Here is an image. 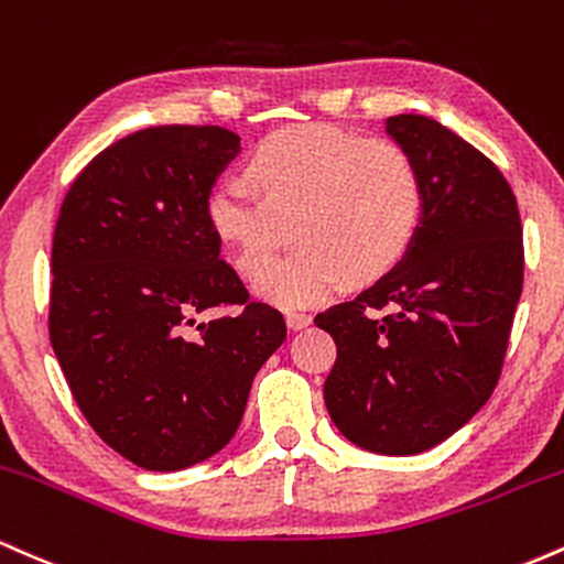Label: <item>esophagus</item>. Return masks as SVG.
<instances>
[{
  "mask_svg": "<svg viewBox=\"0 0 564 564\" xmlns=\"http://www.w3.org/2000/svg\"><path fill=\"white\" fill-rule=\"evenodd\" d=\"M284 322H288L290 330H303V327L312 325V314H301V312H288L284 314Z\"/></svg>",
  "mask_w": 564,
  "mask_h": 564,
  "instance_id": "1",
  "label": "esophagus"
}]
</instances>
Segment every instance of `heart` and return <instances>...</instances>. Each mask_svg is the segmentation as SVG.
I'll list each match as a JSON object with an SVG mask.
<instances>
[{"instance_id":"heart-1","label":"heart","mask_w":564,"mask_h":564,"mask_svg":"<svg viewBox=\"0 0 564 564\" xmlns=\"http://www.w3.org/2000/svg\"><path fill=\"white\" fill-rule=\"evenodd\" d=\"M248 183L226 178L205 215L234 269L258 274L283 226L300 248L267 267L258 295L284 308L314 306L344 282H372L408 256L423 215L419 164L389 138H359L330 124H299L252 151Z\"/></svg>"}]
</instances>
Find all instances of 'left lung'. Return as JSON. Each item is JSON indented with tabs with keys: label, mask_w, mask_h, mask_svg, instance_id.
I'll return each mask as SVG.
<instances>
[{
	"label": "left lung",
	"mask_w": 564,
	"mask_h": 564,
	"mask_svg": "<svg viewBox=\"0 0 564 564\" xmlns=\"http://www.w3.org/2000/svg\"><path fill=\"white\" fill-rule=\"evenodd\" d=\"M423 181L419 234L389 274L316 314L338 357L325 404L354 445L415 455L490 400L522 295L517 197L482 151L421 113L386 119Z\"/></svg>",
	"instance_id": "8db88e82"
}]
</instances>
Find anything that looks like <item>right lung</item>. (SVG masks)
Here are the masks:
<instances>
[{
    "label": "right lung",
    "instance_id": "add662e5",
    "mask_svg": "<svg viewBox=\"0 0 564 564\" xmlns=\"http://www.w3.org/2000/svg\"><path fill=\"white\" fill-rule=\"evenodd\" d=\"M237 154V132L215 124L138 130L100 151L61 205L50 344L93 432L141 469L178 471L229 445L252 378L288 335L207 226V194Z\"/></svg>",
    "mask_w": 564,
    "mask_h": 564
}]
</instances>
